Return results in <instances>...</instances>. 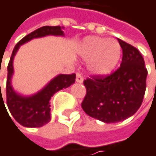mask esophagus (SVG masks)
<instances>
[{
    "mask_svg": "<svg viewBox=\"0 0 156 156\" xmlns=\"http://www.w3.org/2000/svg\"><path fill=\"white\" fill-rule=\"evenodd\" d=\"M76 81L78 82V83H83V81H84V78L82 77V75L80 74V73H77V78H76Z\"/></svg>",
    "mask_w": 156,
    "mask_h": 156,
    "instance_id": "esophagus-1",
    "label": "esophagus"
}]
</instances>
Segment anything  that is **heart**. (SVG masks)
I'll use <instances>...</instances> for the list:
<instances>
[{"mask_svg": "<svg viewBox=\"0 0 156 156\" xmlns=\"http://www.w3.org/2000/svg\"><path fill=\"white\" fill-rule=\"evenodd\" d=\"M80 56L89 60L88 69L98 76L109 74L117 65L121 57V47L115 40L88 36L79 48Z\"/></svg>", "mask_w": 156, "mask_h": 156, "instance_id": "obj_1", "label": "heart"}]
</instances>
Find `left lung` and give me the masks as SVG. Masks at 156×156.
I'll list each match as a JSON object with an SVG mask.
<instances>
[{"instance_id":"left-lung-1","label":"left lung","mask_w":156,"mask_h":156,"mask_svg":"<svg viewBox=\"0 0 156 156\" xmlns=\"http://www.w3.org/2000/svg\"><path fill=\"white\" fill-rule=\"evenodd\" d=\"M123 50L120 68L107 77L84 80L85 113L104 123H116L132 116L141 107L146 88L147 69L136 48L118 39Z\"/></svg>"}]
</instances>
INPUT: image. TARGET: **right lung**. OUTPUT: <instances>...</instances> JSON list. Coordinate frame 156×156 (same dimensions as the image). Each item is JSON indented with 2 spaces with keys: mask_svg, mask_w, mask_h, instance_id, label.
<instances>
[{
  "mask_svg": "<svg viewBox=\"0 0 156 156\" xmlns=\"http://www.w3.org/2000/svg\"><path fill=\"white\" fill-rule=\"evenodd\" d=\"M49 35L61 37L65 36L60 26H43L32 31L16 44L8 65V77L6 84L7 106L16 121L26 127H41L48 123L51 119L49 108V100L51 97L56 92L63 88H67L75 83V74H59L52 78L44 87H42L40 91L33 95L22 96L14 90L12 85V78L14 73L13 60L17 51L21 45L27 43L33 39L42 38Z\"/></svg>",
  "mask_w": 156,
  "mask_h": 156,
  "instance_id": "add662e5",
  "label": "right lung"
}]
</instances>
